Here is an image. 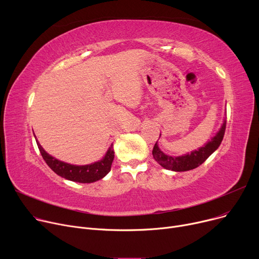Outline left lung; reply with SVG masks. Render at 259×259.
Returning a JSON list of instances; mask_svg holds the SVG:
<instances>
[{"label":"left lung","mask_w":259,"mask_h":259,"mask_svg":"<svg viewBox=\"0 0 259 259\" xmlns=\"http://www.w3.org/2000/svg\"><path fill=\"white\" fill-rule=\"evenodd\" d=\"M225 131L226 120L223 124L221 130L217 132L215 137L205 147H201L198 150L192 151L190 154H186L183 156H169L165 154L164 152L160 151L156 142V144L153 147L152 155L161 167H164L165 169L168 170L182 172L195 169L198 166H200L203 161H206V159L220 147L224 139Z\"/></svg>","instance_id":"obj_1"}]
</instances>
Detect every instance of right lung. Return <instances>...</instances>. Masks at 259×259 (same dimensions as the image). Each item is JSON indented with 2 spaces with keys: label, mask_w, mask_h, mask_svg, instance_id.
Instances as JSON below:
<instances>
[{
  "label": "right lung",
  "mask_w": 259,
  "mask_h": 259,
  "mask_svg": "<svg viewBox=\"0 0 259 259\" xmlns=\"http://www.w3.org/2000/svg\"><path fill=\"white\" fill-rule=\"evenodd\" d=\"M36 144L39 149L40 154H42L44 160L46 161V164L49 166V168L53 172H56L58 175L62 176V178L66 180H69L76 183L89 184V183H94L102 180L104 176L107 175L109 171H110L112 161L114 158V151H113V147L111 145L110 148L108 149L105 157L102 160L94 162V164H91V165L74 166L52 157L44 150L42 146L38 144V142Z\"/></svg>",
  "instance_id": "1"
}]
</instances>
